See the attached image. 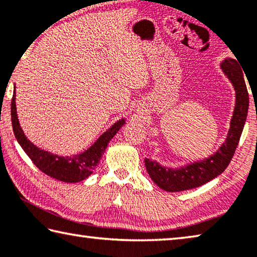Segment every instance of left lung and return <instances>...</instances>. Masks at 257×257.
Segmentation results:
<instances>
[{
	"label": "left lung",
	"mask_w": 257,
	"mask_h": 257,
	"mask_svg": "<svg viewBox=\"0 0 257 257\" xmlns=\"http://www.w3.org/2000/svg\"><path fill=\"white\" fill-rule=\"evenodd\" d=\"M222 70L235 89V107L226 141L214 156L180 169L165 168L157 162L145 159V167L150 177L162 190L168 192H180L203 185L222 174L234 156L245 125L249 97L242 71L237 60L226 58L222 63Z\"/></svg>",
	"instance_id": "1"
}]
</instances>
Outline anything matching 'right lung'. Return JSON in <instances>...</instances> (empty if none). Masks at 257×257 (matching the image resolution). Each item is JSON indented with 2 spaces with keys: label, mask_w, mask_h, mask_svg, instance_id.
<instances>
[{
  "label": "right lung",
  "mask_w": 257,
  "mask_h": 257,
  "mask_svg": "<svg viewBox=\"0 0 257 257\" xmlns=\"http://www.w3.org/2000/svg\"><path fill=\"white\" fill-rule=\"evenodd\" d=\"M15 97L16 96L14 93L11 100V123L18 143L41 172L62 182L76 183L85 180L98 166L100 158L104 154L108 142L112 140L113 136L119 132V129L124 123V120H119L115 122L106 133H104L98 138V141L90 149L85 151L84 153L80 154V156H75L73 158L58 157L50 152H47V151L36 148L24 135L18 122Z\"/></svg>",
  "instance_id": "obj_1"
}]
</instances>
